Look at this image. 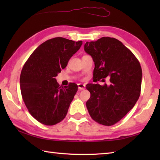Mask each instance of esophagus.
I'll use <instances>...</instances> for the list:
<instances>
[{
    "label": "esophagus",
    "mask_w": 160,
    "mask_h": 160,
    "mask_svg": "<svg viewBox=\"0 0 160 160\" xmlns=\"http://www.w3.org/2000/svg\"><path fill=\"white\" fill-rule=\"evenodd\" d=\"M78 89H79V90L85 89V85H84V84H81V83L78 84Z\"/></svg>",
    "instance_id": "1"
}]
</instances>
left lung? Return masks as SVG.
<instances>
[{"instance_id":"8db88e82","label":"left lung","mask_w":160,"mask_h":160,"mask_svg":"<svg viewBox=\"0 0 160 160\" xmlns=\"http://www.w3.org/2000/svg\"><path fill=\"white\" fill-rule=\"evenodd\" d=\"M84 51L95 64L93 81L110 78L109 85L87 84L91 93L86 103L88 111L98 123L113 125L127 114L140 97V64L127 47L114 38L102 37L97 41L87 42Z\"/></svg>"}]
</instances>
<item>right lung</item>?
Segmentation results:
<instances>
[{
  "mask_svg": "<svg viewBox=\"0 0 160 160\" xmlns=\"http://www.w3.org/2000/svg\"><path fill=\"white\" fill-rule=\"evenodd\" d=\"M82 45V41L62 37L48 40L24 64L20 77L22 97L29 113L40 123L52 126L65 118L78 85L60 86L56 77Z\"/></svg>",
  "mask_w": 160,
  "mask_h": 160,
  "instance_id": "add662e5",
  "label": "right lung"
}]
</instances>
